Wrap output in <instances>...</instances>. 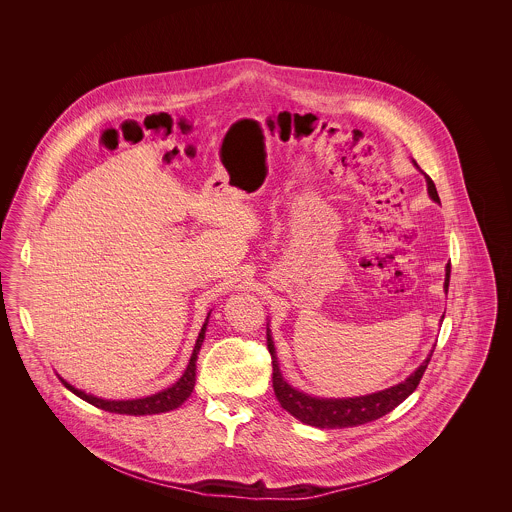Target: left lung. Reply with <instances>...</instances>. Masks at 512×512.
Segmentation results:
<instances>
[{
  "label": "left lung",
  "instance_id": "obj_1",
  "mask_svg": "<svg viewBox=\"0 0 512 512\" xmlns=\"http://www.w3.org/2000/svg\"><path fill=\"white\" fill-rule=\"evenodd\" d=\"M413 163L414 167L418 169L416 161H413ZM426 186H428L430 199L439 203L438 190H436V184L432 182L430 176H426ZM449 276H451V265L447 263L445 282H443L445 293L449 290ZM267 345L268 353L272 357V388H274V395L280 401L282 409H286L288 413L295 416L297 420H301L303 424H309V426H315V428H328V430L361 426L366 422L378 420L384 414L391 413L397 405H401L416 390L426 366L432 359V353H434V347H432L428 357L420 363V366L414 370L411 376H407L403 382H399L391 388H386V390L366 393V395H359V397H317V395H309L305 391L295 390L292 384H288L284 380V376L280 372V366H278L276 347H274V341H272L270 328H267Z\"/></svg>",
  "mask_w": 512,
  "mask_h": 512
}]
</instances>
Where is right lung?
<instances>
[{"label":"right lung","mask_w":512,"mask_h":512,"mask_svg":"<svg viewBox=\"0 0 512 512\" xmlns=\"http://www.w3.org/2000/svg\"><path fill=\"white\" fill-rule=\"evenodd\" d=\"M209 315H211V313H209ZM209 315H207L203 326H201V332H199L197 341H195L194 353H192V357H190V363L186 366L184 374L178 378V382H174L171 388H167V390L157 391V393L147 395V397H142V399H119V401H117V399H101V397H96V395H92V393L78 390V388L71 386L67 380H63L61 376H59V380L65 384L67 390L73 391L76 397L84 399L86 403H90V405H94V407H98V409L109 411V413L144 416V414H159L174 411V409H178V407L192 395V391H194L195 368H197L195 363H197V355H199L201 343L205 340V330H207Z\"/></svg>","instance_id":"right-lung-1"}]
</instances>
